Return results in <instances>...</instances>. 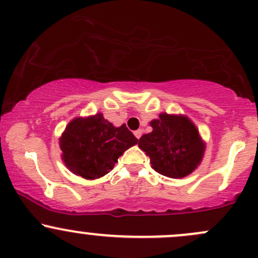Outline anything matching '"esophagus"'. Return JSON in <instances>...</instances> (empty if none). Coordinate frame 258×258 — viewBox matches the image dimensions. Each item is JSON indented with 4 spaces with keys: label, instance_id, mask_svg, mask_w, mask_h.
Here are the masks:
<instances>
[{
    "label": "esophagus",
    "instance_id": "34e87169",
    "mask_svg": "<svg viewBox=\"0 0 258 258\" xmlns=\"http://www.w3.org/2000/svg\"><path fill=\"white\" fill-rule=\"evenodd\" d=\"M141 134H143V130H141V129H138V130H135V132H134V135L138 138V139H140Z\"/></svg>",
    "mask_w": 258,
    "mask_h": 258
}]
</instances>
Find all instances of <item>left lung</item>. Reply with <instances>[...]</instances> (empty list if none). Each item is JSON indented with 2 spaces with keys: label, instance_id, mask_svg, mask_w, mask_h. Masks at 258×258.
<instances>
[{
  "label": "left lung",
  "instance_id": "1",
  "mask_svg": "<svg viewBox=\"0 0 258 258\" xmlns=\"http://www.w3.org/2000/svg\"><path fill=\"white\" fill-rule=\"evenodd\" d=\"M150 125L152 132L139 139V148L150 157L156 172L171 178H182L202 161L204 145L195 124L185 117L160 114Z\"/></svg>",
  "mask_w": 258,
  "mask_h": 258
}]
</instances>
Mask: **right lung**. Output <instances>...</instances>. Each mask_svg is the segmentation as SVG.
<instances>
[{
  "mask_svg": "<svg viewBox=\"0 0 258 258\" xmlns=\"http://www.w3.org/2000/svg\"><path fill=\"white\" fill-rule=\"evenodd\" d=\"M137 143L124 124L115 128L98 113L69 123L60 139V149L69 170L86 179H95L112 171L119 156Z\"/></svg>",
  "mask_w": 258,
  "mask_h": 258,
  "instance_id": "obj_1",
  "label": "right lung"
}]
</instances>
